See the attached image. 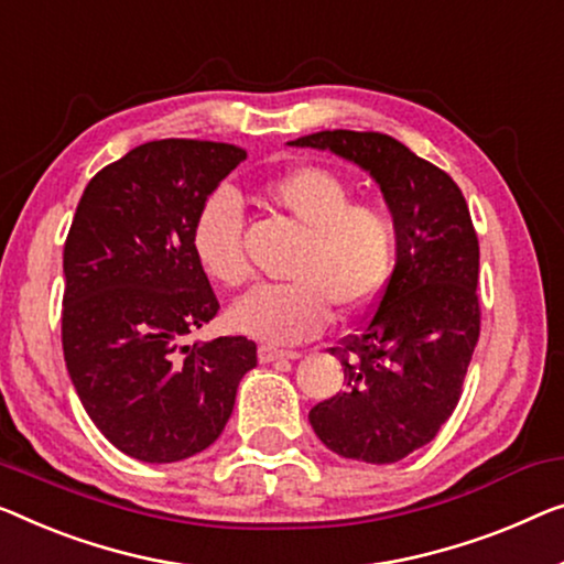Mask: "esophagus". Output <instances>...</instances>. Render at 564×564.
<instances>
[{
	"label": "esophagus",
	"mask_w": 564,
	"mask_h": 564,
	"mask_svg": "<svg viewBox=\"0 0 564 564\" xmlns=\"http://www.w3.org/2000/svg\"><path fill=\"white\" fill-rule=\"evenodd\" d=\"M301 355L299 351H289V349H275V347H260L258 349V359L263 365H268V362H279V359H299Z\"/></svg>",
	"instance_id": "obj_1"
}]
</instances>
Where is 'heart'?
Wrapping results in <instances>:
<instances>
[{"label":"heart","instance_id":"b5f03b06","mask_svg":"<svg viewBox=\"0 0 564 564\" xmlns=\"http://www.w3.org/2000/svg\"><path fill=\"white\" fill-rule=\"evenodd\" d=\"M260 197L304 230V242L285 271L289 283L258 285L235 301L228 314L235 332L271 344L306 341L324 332L332 308L347 318L382 296L398 260V223L388 207L355 199L351 184L322 164L271 176ZM189 242L209 281L230 289L246 283L242 205L232 189L209 192Z\"/></svg>","mask_w":564,"mask_h":564}]
</instances>
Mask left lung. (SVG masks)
<instances>
[{
    "instance_id": "left-lung-1",
    "label": "left lung",
    "mask_w": 564,
    "mask_h": 564,
    "mask_svg": "<svg viewBox=\"0 0 564 564\" xmlns=\"http://www.w3.org/2000/svg\"><path fill=\"white\" fill-rule=\"evenodd\" d=\"M332 149L375 176L398 223V265L362 329L332 355L344 390L311 408L326 448L394 464L431 443L456 410L481 332L478 238L464 192L380 131H316L291 141Z\"/></svg>"
}]
</instances>
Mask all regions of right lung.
<instances>
[{
    "instance_id": "1",
    "label": "right lung",
    "mask_w": 564,
    "mask_h": 564,
    "mask_svg": "<svg viewBox=\"0 0 564 564\" xmlns=\"http://www.w3.org/2000/svg\"><path fill=\"white\" fill-rule=\"evenodd\" d=\"M246 159L223 141L162 139L94 180L63 250V355L100 433L126 456L172 464L220 438L256 341L184 336L220 304L192 253L205 197Z\"/></svg>"
}]
</instances>
